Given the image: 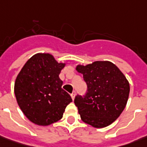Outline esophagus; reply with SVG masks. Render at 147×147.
Returning <instances> with one entry per match:
<instances>
[{
    "label": "esophagus",
    "instance_id": "1",
    "mask_svg": "<svg viewBox=\"0 0 147 147\" xmlns=\"http://www.w3.org/2000/svg\"><path fill=\"white\" fill-rule=\"evenodd\" d=\"M71 98L74 100V99H75V97H76V93H75V92H73L72 94H71Z\"/></svg>",
    "mask_w": 147,
    "mask_h": 147
}]
</instances>
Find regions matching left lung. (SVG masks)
<instances>
[{
	"label": "left lung",
	"mask_w": 147,
	"mask_h": 147,
	"mask_svg": "<svg viewBox=\"0 0 147 147\" xmlns=\"http://www.w3.org/2000/svg\"><path fill=\"white\" fill-rule=\"evenodd\" d=\"M87 84L85 96L77 95L75 105L82 121L97 129L105 128L119 117L126 107L130 91L125 76L109 61L77 65Z\"/></svg>",
	"instance_id": "1"
}]
</instances>
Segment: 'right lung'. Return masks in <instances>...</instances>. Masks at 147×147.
<instances>
[{
    "label": "right lung",
    "instance_id": "add662e5",
    "mask_svg": "<svg viewBox=\"0 0 147 147\" xmlns=\"http://www.w3.org/2000/svg\"><path fill=\"white\" fill-rule=\"evenodd\" d=\"M65 63L51 53H39L24 64L14 82V94L23 113L33 124L48 126L63 118L72 99L59 78Z\"/></svg>",
    "mask_w": 147,
    "mask_h": 147
}]
</instances>
